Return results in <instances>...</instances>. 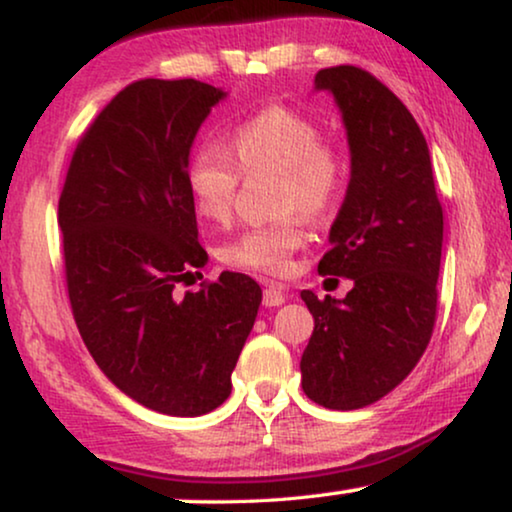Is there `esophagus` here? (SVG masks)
Instances as JSON below:
<instances>
[{
	"instance_id": "34e87169",
	"label": "esophagus",
	"mask_w": 512,
	"mask_h": 512,
	"mask_svg": "<svg viewBox=\"0 0 512 512\" xmlns=\"http://www.w3.org/2000/svg\"><path fill=\"white\" fill-rule=\"evenodd\" d=\"M284 300H286V293L282 291V286L268 284L263 289V305L265 307H279V305H284Z\"/></svg>"
}]
</instances>
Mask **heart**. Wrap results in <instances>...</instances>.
I'll return each mask as SVG.
<instances>
[{
    "label": "heart",
    "instance_id": "obj_1",
    "mask_svg": "<svg viewBox=\"0 0 512 512\" xmlns=\"http://www.w3.org/2000/svg\"><path fill=\"white\" fill-rule=\"evenodd\" d=\"M228 150L205 144L186 165V188L195 212L214 223L233 216L240 174H277V209L291 214L268 226L247 228L221 249L223 263L244 270L282 272L305 244L298 216L317 219L340 198L347 158L324 137L314 118L286 107H268L237 125Z\"/></svg>",
    "mask_w": 512,
    "mask_h": 512
}]
</instances>
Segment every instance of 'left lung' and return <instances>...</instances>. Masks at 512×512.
Returning <instances> with one entry per match:
<instances>
[{
	"label": "left lung",
	"mask_w": 512,
	"mask_h": 512,
	"mask_svg": "<svg viewBox=\"0 0 512 512\" xmlns=\"http://www.w3.org/2000/svg\"><path fill=\"white\" fill-rule=\"evenodd\" d=\"M314 90L333 95L352 156L319 272L354 286L342 300L300 293L314 317L300 373L314 403L359 410L398 387L429 345L443 207L422 130L384 83L340 65L317 72Z\"/></svg>",
	"instance_id": "1"
}]
</instances>
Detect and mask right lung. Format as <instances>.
<instances>
[{"instance_id":"obj_1","label":"right lung","mask_w":512,"mask_h":512,"mask_svg":"<svg viewBox=\"0 0 512 512\" xmlns=\"http://www.w3.org/2000/svg\"><path fill=\"white\" fill-rule=\"evenodd\" d=\"M223 97L195 79L130 83L81 137L58 205L69 303L90 356L125 396L172 417L207 415L230 396L263 296L242 272L177 291L207 263L186 165Z\"/></svg>"}]
</instances>
